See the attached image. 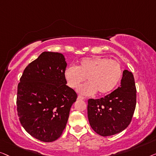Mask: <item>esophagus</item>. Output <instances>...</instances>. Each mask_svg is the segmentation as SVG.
Segmentation results:
<instances>
[{"label": "esophagus", "mask_w": 156, "mask_h": 156, "mask_svg": "<svg viewBox=\"0 0 156 156\" xmlns=\"http://www.w3.org/2000/svg\"><path fill=\"white\" fill-rule=\"evenodd\" d=\"M85 98H84V97H82V96H80V95H78V100H85Z\"/></svg>", "instance_id": "esophagus-1"}]
</instances>
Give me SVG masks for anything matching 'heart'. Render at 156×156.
I'll return each instance as SVG.
<instances>
[{
	"instance_id": "obj_1",
	"label": "heart",
	"mask_w": 156,
	"mask_h": 156,
	"mask_svg": "<svg viewBox=\"0 0 156 156\" xmlns=\"http://www.w3.org/2000/svg\"><path fill=\"white\" fill-rule=\"evenodd\" d=\"M122 76V69L118 61L104 57H87L81 59L78 66H70L65 70L67 84L72 88L78 87L85 78L88 83L78 87L81 95H93L98 92L105 95L111 92Z\"/></svg>"
}]
</instances>
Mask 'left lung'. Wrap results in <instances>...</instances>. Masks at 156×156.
<instances>
[{"label":"left lung","mask_w":156,"mask_h":156,"mask_svg":"<svg viewBox=\"0 0 156 156\" xmlns=\"http://www.w3.org/2000/svg\"><path fill=\"white\" fill-rule=\"evenodd\" d=\"M136 104L134 78L128 70L123 71L121 85L100 99H89L87 117L92 129L102 136L124 131L132 119Z\"/></svg>","instance_id":"1"}]
</instances>
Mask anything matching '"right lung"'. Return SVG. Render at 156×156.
<instances>
[{
  "mask_svg": "<svg viewBox=\"0 0 156 156\" xmlns=\"http://www.w3.org/2000/svg\"><path fill=\"white\" fill-rule=\"evenodd\" d=\"M64 56L44 51L25 68L17 86L22 126L35 139L51 142L62 134L77 94L66 85Z\"/></svg>",
  "mask_w": 156,
  "mask_h": 156,
  "instance_id": "right-lung-1",
  "label": "right lung"
}]
</instances>
